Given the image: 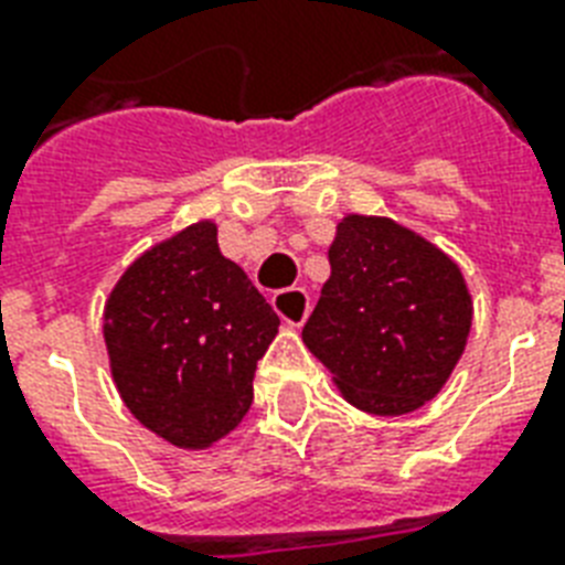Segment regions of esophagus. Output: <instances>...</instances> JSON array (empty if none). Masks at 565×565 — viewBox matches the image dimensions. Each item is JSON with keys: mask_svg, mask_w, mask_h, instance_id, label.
Wrapping results in <instances>:
<instances>
[{"mask_svg": "<svg viewBox=\"0 0 565 565\" xmlns=\"http://www.w3.org/2000/svg\"><path fill=\"white\" fill-rule=\"evenodd\" d=\"M273 308L278 310V317H281L287 326L299 328L310 313L308 290H301V287H287V290H278L273 296Z\"/></svg>", "mask_w": 565, "mask_h": 565, "instance_id": "34e87169", "label": "esophagus"}]
</instances>
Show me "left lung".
Masks as SVG:
<instances>
[{
  "label": "left lung",
  "instance_id": "1",
  "mask_svg": "<svg viewBox=\"0 0 565 565\" xmlns=\"http://www.w3.org/2000/svg\"><path fill=\"white\" fill-rule=\"evenodd\" d=\"M328 260L331 278L301 331L305 345L361 411L402 416L430 402L472 326L457 264L377 216H345Z\"/></svg>",
  "mask_w": 565,
  "mask_h": 565
}]
</instances>
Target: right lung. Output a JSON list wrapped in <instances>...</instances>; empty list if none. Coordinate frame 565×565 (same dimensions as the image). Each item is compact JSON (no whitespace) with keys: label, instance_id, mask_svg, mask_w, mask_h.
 Listing matches in <instances>:
<instances>
[{"label":"right lung","instance_id":"obj_1","mask_svg":"<svg viewBox=\"0 0 565 565\" xmlns=\"http://www.w3.org/2000/svg\"><path fill=\"white\" fill-rule=\"evenodd\" d=\"M278 313L199 222L128 266L105 305V343L122 402L179 448L239 425Z\"/></svg>","mask_w":565,"mask_h":565}]
</instances>
